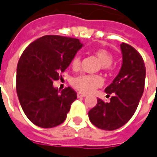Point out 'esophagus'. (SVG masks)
<instances>
[{"mask_svg": "<svg viewBox=\"0 0 157 157\" xmlns=\"http://www.w3.org/2000/svg\"><path fill=\"white\" fill-rule=\"evenodd\" d=\"M77 96H78V98H85L86 95V94H84V93H81V92H78Z\"/></svg>", "mask_w": 157, "mask_h": 157, "instance_id": "esophagus-1", "label": "esophagus"}]
</instances>
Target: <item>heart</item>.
<instances>
[{
    "label": "heart",
    "instance_id": "obj_1",
    "mask_svg": "<svg viewBox=\"0 0 157 157\" xmlns=\"http://www.w3.org/2000/svg\"><path fill=\"white\" fill-rule=\"evenodd\" d=\"M95 55L101 61V68L103 70H110L113 57L110 52L105 49H98L95 51ZM80 66V57L75 56L71 60V66L73 69H78ZM103 80L98 75H85L82 74L71 79V86L76 90L83 93H90L98 87L102 86Z\"/></svg>",
    "mask_w": 157,
    "mask_h": 157
}]
</instances>
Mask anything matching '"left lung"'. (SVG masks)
<instances>
[{
  "label": "left lung",
  "instance_id": "left-lung-1",
  "mask_svg": "<svg viewBox=\"0 0 157 157\" xmlns=\"http://www.w3.org/2000/svg\"><path fill=\"white\" fill-rule=\"evenodd\" d=\"M123 62L118 74L105 88L110 101L100 98L89 113V119L96 127L114 130L124 125L134 115L144 90V62L139 52L126 43L120 45Z\"/></svg>",
  "mask_w": 157,
  "mask_h": 157
}]
</instances>
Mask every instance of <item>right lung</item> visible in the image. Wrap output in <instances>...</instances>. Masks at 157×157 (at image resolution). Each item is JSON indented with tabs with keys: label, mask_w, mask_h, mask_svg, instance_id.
<instances>
[{
	"label": "right lung",
	"mask_w": 157,
	"mask_h": 157,
	"mask_svg": "<svg viewBox=\"0 0 157 157\" xmlns=\"http://www.w3.org/2000/svg\"><path fill=\"white\" fill-rule=\"evenodd\" d=\"M84 45L78 39L46 35L32 42L17 65L16 91L27 118L39 127L52 128L66 120L77 93L71 87H53L59 73Z\"/></svg>",
	"instance_id": "add662e5"
}]
</instances>
